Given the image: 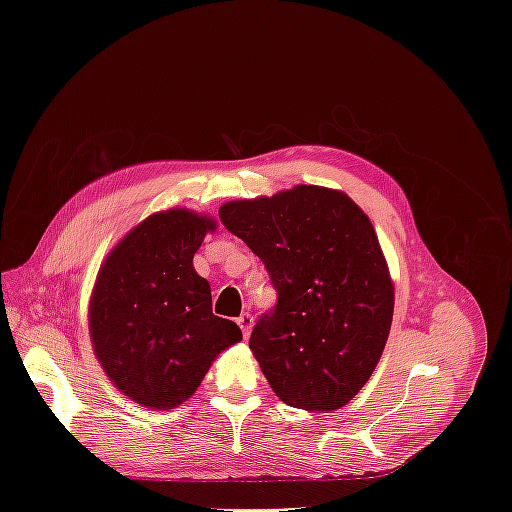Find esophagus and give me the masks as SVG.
Segmentation results:
<instances>
[{"instance_id": "obj_1", "label": "esophagus", "mask_w": 512, "mask_h": 512, "mask_svg": "<svg viewBox=\"0 0 512 512\" xmlns=\"http://www.w3.org/2000/svg\"><path fill=\"white\" fill-rule=\"evenodd\" d=\"M237 324L241 327V331H243V337L247 339L250 337V331H252V324H254V318L250 316V314H241L239 318H237Z\"/></svg>"}]
</instances>
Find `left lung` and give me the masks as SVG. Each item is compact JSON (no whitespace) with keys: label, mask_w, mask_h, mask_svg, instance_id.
<instances>
[{"label":"left lung","mask_w":512,"mask_h":512,"mask_svg":"<svg viewBox=\"0 0 512 512\" xmlns=\"http://www.w3.org/2000/svg\"><path fill=\"white\" fill-rule=\"evenodd\" d=\"M224 226L265 262L273 314L250 350L284 404L333 412L359 393L391 333L395 286L367 213L342 192L294 185L228 200Z\"/></svg>","instance_id":"1"}]
</instances>
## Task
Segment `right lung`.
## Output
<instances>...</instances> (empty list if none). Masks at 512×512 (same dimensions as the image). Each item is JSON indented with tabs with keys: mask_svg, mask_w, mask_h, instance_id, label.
Here are the masks:
<instances>
[{
	"mask_svg": "<svg viewBox=\"0 0 512 512\" xmlns=\"http://www.w3.org/2000/svg\"><path fill=\"white\" fill-rule=\"evenodd\" d=\"M218 228L207 213H151L106 254L89 299V339L117 391L151 410L188 401L211 363L243 335L213 316L211 286L194 269Z\"/></svg>",
	"mask_w": 512,
	"mask_h": 512,
	"instance_id": "1",
	"label": "right lung"
}]
</instances>
